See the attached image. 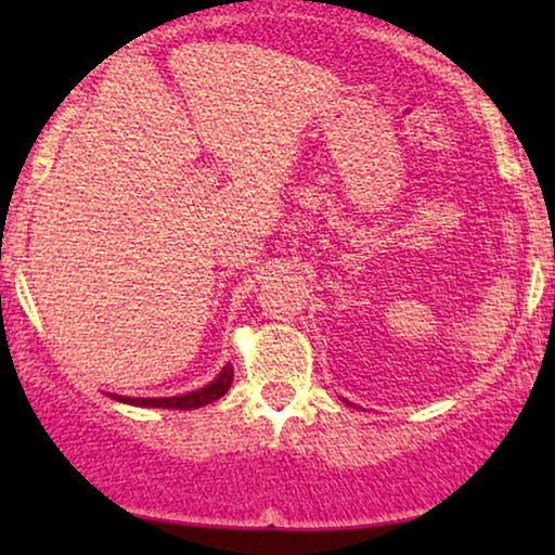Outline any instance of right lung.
Here are the masks:
<instances>
[{
    "mask_svg": "<svg viewBox=\"0 0 555 555\" xmlns=\"http://www.w3.org/2000/svg\"><path fill=\"white\" fill-rule=\"evenodd\" d=\"M232 378H234V371L227 365L224 371L219 373V378L214 380V384L197 388V391H193V393H184V397H169V399L114 397V399L125 401V404H135V406H162V410H195V406H206V404H211V401L224 397V393L229 391V386H232Z\"/></svg>",
    "mask_w": 555,
    "mask_h": 555,
    "instance_id": "add662e5",
    "label": "right lung"
}]
</instances>
